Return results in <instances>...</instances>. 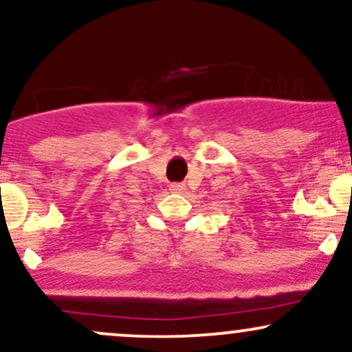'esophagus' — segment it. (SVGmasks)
I'll return each instance as SVG.
<instances>
[{
    "label": "esophagus",
    "instance_id": "obj_1",
    "mask_svg": "<svg viewBox=\"0 0 352 352\" xmlns=\"http://www.w3.org/2000/svg\"><path fill=\"white\" fill-rule=\"evenodd\" d=\"M170 190L173 193H184L185 190V184H170Z\"/></svg>",
    "mask_w": 352,
    "mask_h": 352
}]
</instances>
